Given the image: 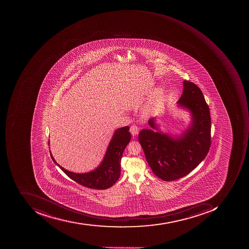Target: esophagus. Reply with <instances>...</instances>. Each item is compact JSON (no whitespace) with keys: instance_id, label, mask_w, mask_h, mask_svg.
I'll return each instance as SVG.
<instances>
[{"instance_id":"esophagus-1","label":"esophagus","mask_w":249,"mask_h":249,"mask_svg":"<svg viewBox=\"0 0 249 249\" xmlns=\"http://www.w3.org/2000/svg\"><path fill=\"white\" fill-rule=\"evenodd\" d=\"M129 131H130L131 133H132L133 136H135V135H138V132H139V128H138L136 125H132L130 127V130Z\"/></svg>"}]
</instances>
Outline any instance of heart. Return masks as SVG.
I'll return each instance as SVG.
<instances>
[{
	"mask_svg": "<svg viewBox=\"0 0 249 249\" xmlns=\"http://www.w3.org/2000/svg\"><path fill=\"white\" fill-rule=\"evenodd\" d=\"M160 91H158L157 95H156V99H160Z\"/></svg>",
	"mask_w": 249,
	"mask_h": 249,
	"instance_id": "heart-1",
	"label": "heart"
}]
</instances>
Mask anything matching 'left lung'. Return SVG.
I'll return each mask as SVG.
<instances>
[{"label":"left lung","instance_id":"left-lung-1","mask_svg":"<svg viewBox=\"0 0 249 249\" xmlns=\"http://www.w3.org/2000/svg\"><path fill=\"white\" fill-rule=\"evenodd\" d=\"M178 107L191 114L190 125L180 135L171 136L160 130L156 117L148 124L138 141L144 152L146 161L158 178L173 181L183 178L204 160L211 144V118L210 108L200 88L191 81H183V92Z\"/></svg>","mask_w":249,"mask_h":249}]
</instances>
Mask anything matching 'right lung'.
I'll list each match as a JSON object with an SVG mask.
<instances>
[{"instance_id": "right-lung-1", "label": "right lung", "mask_w": 249, "mask_h": 249, "mask_svg": "<svg viewBox=\"0 0 249 249\" xmlns=\"http://www.w3.org/2000/svg\"><path fill=\"white\" fill-rule=\"evenodd\" d=\"M129 127L117 128L107 146L103 161L97 168L89 172L74 173L67 171L57 164L50 152L52 160L70 179L85 187L93 189H106L111 187L121 175V162L123 153L131 140Z\"/></svg>"}]
</instances>
